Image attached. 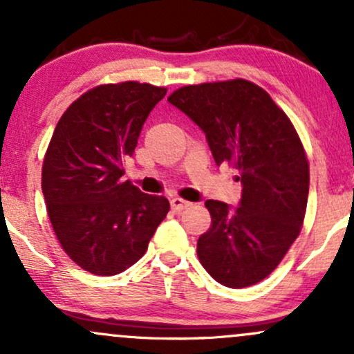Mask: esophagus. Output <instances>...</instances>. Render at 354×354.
I'll use <instances>...</instances> for the list:
<instances>
[{"mask_svg":"<svg viewBox=\"0 0 354 354\" xmlns=\"http://www.w3.org/2000/svg\"><path fill=\"white\" fill-rule=\"evenodd\" d=\"M189 206H191V203L186 201V200H181V198H173V200H171V209L176 211V213L188 209Z\"/></svg>","mask_w":354,"mask_h":354,"instance_id":"esophagus-1","label":"esophagus"}]
</instances>
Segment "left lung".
Here are the masks:
<instances>
[{"mask_svg":"<svg viewBox=\"0 0 354 354\" xmlns=\"http://www.w3.org/2000/svg\"><path fill=\"white\" fill-rule=\"evenodd\" d=\"M168 101L205 131L214 161L239 171L241 201L205 203L211 226L198 258L218 283L246 288L270 276L299 236L310 191V163L286 113L248 80L178 88Z\"/></svg>","mask_w":354,"mask_h":354,"instance_id":"obj_1","label":"left lung"}]
</instances>
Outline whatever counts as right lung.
<instances>
[{
	"mask_svg": "<svg viewBox=\"0 0 354 354\" xmlns=\"http://www.w3.org/2000/svg\"><path fill=\"white\" fill-rule=\"evenodd\" d=\"M168 89L123 81L73 101L44 153L41 188L53 231L76 265L113 276L135 265L169 211L165 196L123 181L141 128Z\"/></svg>",
	"mask_w": 354,
	"mask_h": 354,
	"instance_id": "obj_1",
	"label": "right lung"
}]
</instances>
